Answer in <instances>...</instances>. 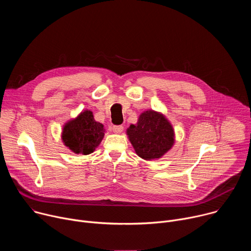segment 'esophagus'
Returning <instances> with one entry per match:
<instances>
[{"instance_id":"obj_1","label":"esophagus","mask_w":251,"mask_h":251,"mask_svg":"<svg viewBox=\"0 0 251 251\" xmlns=\"http://www.w3.org/2000/svg\"><path fill=\"white\" fill-rule=\"evenodd\" d=\"M124 127L122 125H115L112 127V130L114 133H121L123 131Z\"/></svg>"}]
</instances>
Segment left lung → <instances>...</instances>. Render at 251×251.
<instances>
[{
  "label": "left lung",
  "instance_id": "8db88e82",
  "mask_svg": "<svg viewBox=\"0 0 251 251\" xmlns=\"http://www.w3.org/2000/svg\"><path fill=\"white\" fill-rule=\"evenodd\" d=\"M127 135L136 154L144 160L161 158L174 144V130L164 115L148 110L142 113L137 125H130Z\"/></svg>",
  "mask_w": 251,
  "mask_h": 251
}]
</instances>
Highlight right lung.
<instances>
[{"label":"right lung","instance_id":"1","mask_svg":"<svg viewBox=\"0 0 251 251\" xmlns=\"http://www.w3.org/2000/svg\"><path fill=\"white\" fill-rule=\"evenodd\" d=\"M103 137V125L94 120L93 114L89 110L66 123L62 131L64 145L76 154H91L100 144Z\"/></svg>","mask_w":251,"mask_h":251}]
</instances>
